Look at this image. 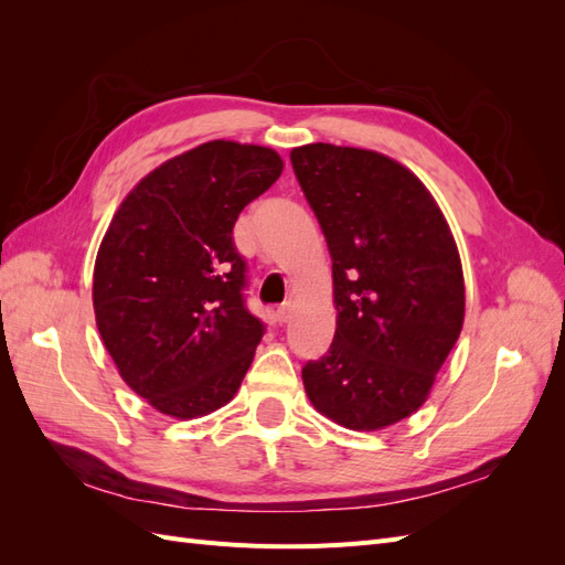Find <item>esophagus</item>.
Returning <instances> with one entry per match:
<instances>
[{
	"mask_svg": "<svg viewBox=\"0 0 565 565\" xmlns=\"http://www.w3.org/2000/svg\"><path fill=\"white\" fill-rule=\"evenodd\" d=\"M292 313H295V303L292 301H282L278 309H276V318H278V322H287L289 318H292Z\"/></svg>",
	"mask_w": 565,
	"mask_h": 565,
	"instance_id": "obj_1",
	"label": "esophagus"
}]
</instances>
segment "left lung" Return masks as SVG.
Listing matches in <instances>:
<instances>
[{
	"label": "left lung",
	"instance_id": "1",
	"mask_svg": "<svg viewBox=\"0 0 565 565\" xmlns=\"http://www.w3.org/2000/svg\"><path fill=\"white\" fill-rule=\"evenodd\" d=\"M332 256L337 332L301 367L318 413L355 431L426 401L465 322V276L424 183L382 152L309 143L289 152Z\"/></svg>",
	"mask_w": 565,
	"mask_h": 565
}]
</instances>
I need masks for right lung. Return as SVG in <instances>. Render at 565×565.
I'll return each mask as SVG.
<instances>
[{"label": "right lung", "instance_id": "1", "mask_svg": "<svg viewBox=\"0 0 565 565\" xmlns=\"http://www.w3.org/2000/svg\"><path fill=\"white\" fill-rule=\"evenodd\" d=\"M280 172L276 150L210 141L141 179L110 221L96 324L122 380L162 415H210L241 388L266 324L245 303L233 226Z\"/></svg>", "mask_w": 565, "mask_h": 565}]
</instances>
